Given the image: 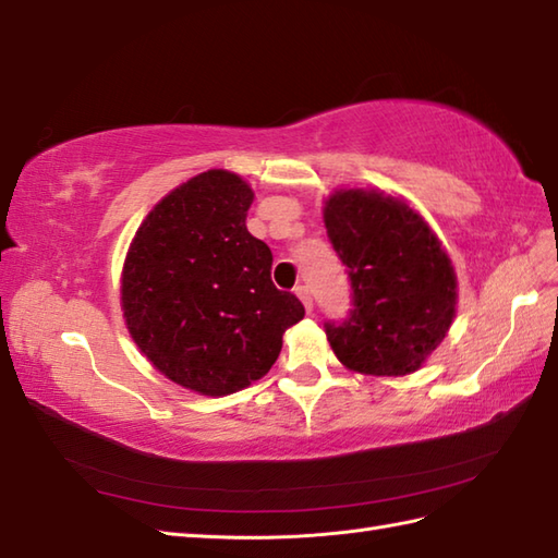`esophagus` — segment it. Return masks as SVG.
Instances as JSON below:
<instances>
[{"label":"esophagus","mask_w":558,"mask_h":558,"mask_svg":"<svg viewBox=\"0 0 558 558\" xmlns=\"http://www.w3.org/2000/svg\"><path fill=\"white\" fill-rule=\"evenodd\" d=\"M295 295H299V299L303 301V305H305V311H313V295H311V289L308 287H303V283H301V287H295Z\"/></svg>","instance_id":"34e87169"}]
</instances>
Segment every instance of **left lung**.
<instances>
[{"label": "left lung", "mask_w": 558, "mask_h": 558, "mask_svg": "<svg viewBox=\"0 0 558 558\" xmlns=\"http://www.w3.org/2000/svg\"><path fill=\"white\" fill-rule=\"evenodd\" d=\"M325 229L351 281L344 320H327L337 359L366 375L414 373L448 335L458 277L428 223L378 190H339Z\"/></svg>", "instance_id": "1"}]
</instances>
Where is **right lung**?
<instances>
[{
    "label": "right lung",
    "mask_w": 558,
    "mask_h": 558,
    "mask_svg": "<svg viewBox=\"0 0 558 558\" xmlns=\"http://www.w3.org/2000/svg\"><path fill=\"white\" fill-rule=\"evenodd\" d=\"M253 190L207 170L142 221L122 269V313L142 354L199 395L247 388L275 366L303 303L271 281V250L250 235Z\"/></svg>",
    "instance_id": "right-lung-1"
}]
</instances>
